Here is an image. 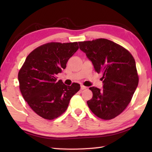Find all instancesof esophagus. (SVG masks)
Segmentation results:
<instances>
[{"label": "esophagus", "mask_w": 152, "mask_h": 152, "mask_svg": "<svg viewBox=\"0 0 152 152\" xmlns=\"http://www.w3.org/2000/svg\"><path fill=\"white\" fill-rule=\"evenodd\" d=\"M80 88H81L82 90H84V89L86 88V87L83 86V85H80Z\"/></svg>", "instance_id": "esophagus-1"}]
</instances>
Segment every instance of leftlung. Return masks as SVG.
Segmentation results:
<instances>
[{
  "mask_svg": "<svg viewBox=\"0 0 152 152\" xmlns=\"http://www.w3.org/2000/svg\"><path fill=\"white\" fill-rule=\"evenodd\" d=\"M97 73H102V89L92 86L87 101L91 111L104 120L114 119L124 110L137 88L139 78L134 58L122 46L107 39L78 42Z\"/></svg>",
  "mask_w": 152,
  "mask_h": 152,
  "instance_id": "1",
  "label": "left lung"
}]
</instances>
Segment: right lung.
Segmentation results:
<instances>
[{
  "mask_svg": "<svg viewBox=\"0 0 152 152\" xmlns=\"http://www.w3.org/2000/svg\"><path fill=\"white\" fill-rule=\"evenodd\" d=\"M78 50V43H48L31 51L19 72V88L25 101L43 119L52 120L66 111L80 86L57 82L56 75L65 69Z\"/></svg>",
  "mask_w": 152,
  "mask_h": 152,
  "instance_id": "obj_1",
  "label": "right lung"
}]
</instances>
